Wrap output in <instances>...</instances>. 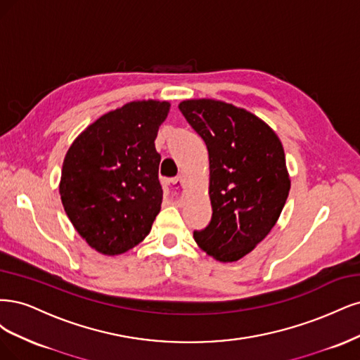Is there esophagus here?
<instances>
[{
  "mask_svg": "<svg viewBox=\"0 0 360 360\" xmlns=\"http://www.w3.org/2000/svg\"><path fill=\"white\" fill-rule=\"evenodd\" d=\"M166 190L167 194H170L172 199H179L182 190H184V181L181 178H173V179H167L166 181Z\"/></svg>",
  "mask_w": 360,
  "mask_h": 360,
  "instance_id": "34e87169",
  "label": "esophagus"
}]
</instances>
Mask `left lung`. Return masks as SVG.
Segmentation results:
<instances>
[{"label":"left lung","mask_w":360,"mask_h":360,"mask_svg":"<svg viewBox=\"0 0 360 360\" xmlns=\"http://www.w3.org/2000/svg\"><path fill=\"white\" fill-rule=\"evenodd\" d=\"M179 110L210 154L212 218L194 240L219 262H236L268 236L290 179L280 139L256 115L217 100H185Z\"/></svg>","instance_id":"left-lung-1"}]
</instances>
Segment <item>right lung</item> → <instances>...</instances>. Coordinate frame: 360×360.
<instances>
[{"instance_id":"add662e5","label":"right lung","mask_w":360,"mask_h":360,"mask_svg":"<svg viewBox=\"0 0 360 360\" xmlns=\"http://www.w3.org/2000/svg\"><path fill=\"white\" fill-rule=\"evenodd\" d=\"M167 101H131L103 115L72 143L60 194L65 214L88 245L106 256L136 247L161 210V155L155 149Z\"/></svg>"}]
</instances>
